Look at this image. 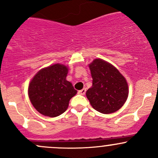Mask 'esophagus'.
Here are the masks:
<instances>
[{
	"instance_id": "34e87169",
	"label": "esophagus",
	"mask_w": 158,
	"mask_h": 158,
	"mask_svg": "<svg viewBox=\"0 0 158 158\" xmlns=\"http://www.w3.org/2000/svg\"><path fill=\"white\" fill-rule=\"evenodd\" d=\"M85 92H86V89H81V90H79V92H78V93H79V95H84L85 94Z\"/></svg>"
}]
</instances>
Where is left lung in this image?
<instances>
[{"instance_id":"1","label":"left lung","mask_w":158,"mask_h":158,"mask_svg":"<svg viewBox=\"0 0 158 158\" xmlns=\"http://www.w3.org/2000/svg\"><path fill=\"white\" fill-rule=\"evenodd\" d=\"M92 85L86 97L94 109L102 114L115 112L123 106L128 96L125 78L114 66L102 59L89 65Z\"/></svg>"}]
</instances>
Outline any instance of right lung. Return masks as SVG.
Masks as SVG:
<instances>
[{
    "label": "right lung",
    "mask_w": 158,
    "mask_h": 158,
    "mask_svg": "<svg viewBox=\"0 0 158 158\" xmlns=\"http://www.w3.org/2000/svg\"><path fill=\"white\" fill-rule=\"evenodd\" d=\"M67 73V66L57 63L40 69L30 81L28 95L40 114L53 118L68 109L69 100L77 91L66 80Z\"/></svg>",
    "instance_id": "add662e5"
}]
</instances>
